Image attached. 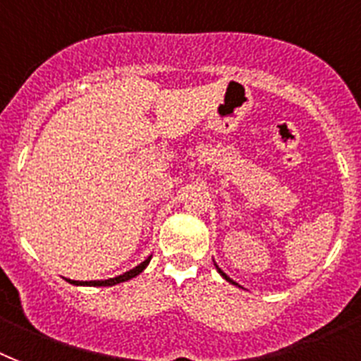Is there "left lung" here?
<instances>
[{"label": "left lung", "mask_w": 361, "mask_h": 361, "mask_svg": "<svg viewBox=\"0 0 361 361\" xmlns=\"http://www.w3.org/2000/svg\"><path fill=\"white\" fill-rule=\"evenodd\" d=\"M213 263H215V262H213ZM215 267H216V271H219V274H221V276H222V278H224V280H226V282L233 283V286H239V283H235V282H233V280H231V278H230V276H228L226 272H224V271H221V269H219V265H216V263H215Z\"/></svg>", "instance_id": "left-lung-1"}]
</instances>
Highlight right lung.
<instances>
[{"mask_svg":"<svg viewBox=\"0 0 361 361\" xmlns=\"http://www.w3.org/2000/svg\"><path fill=\"white\" fill-rule=\"evenodd\" d=\"M152 256H148L142 263H139L137 267H133L131 271L124 272V274H120V276H114V278H109V280H90V282H78V280H70V278H64L66 282L72 283V286H99V287H111V286H116V283H122V282H128V280H131V278L139 276L140 272L145 271L146 267H148V263H150Z\"/></svg>","mask_w":361,"mask_h":361,"instance_id":"add662e5","label":"right lung"}]
</instances>
